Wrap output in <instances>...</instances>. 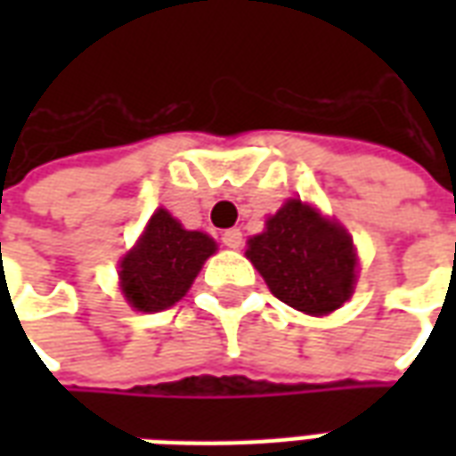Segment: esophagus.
Returning a JSON list of instances; mask_svg holds the SVG:
<instances>
[{"label": "esophagus", "mask_w": 456, "mask_h": 456, "mask_svg": "<svg viewBox=\"0 0 456 456\" xmlns=\"http://www.w3.org/2000/svg\"><path fill=\"white\" fill-rule=\"evenodd\" d=\"M222 244L227 248H239L244 244V239H241V232L239 229H227L224 234H222Z\"/></svg>", "instance_id": "obj_1"}]
</instances>
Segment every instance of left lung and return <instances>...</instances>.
<instances>
[{
    "mask_svg": "<svg viewBox=\"0 0 456 456\" xmlns=\"http://www.w3.org/2000/svg\"><path fill=\"white\" fill-rule=\"evenodd\" d=\"M247 258L278 300L315 317L352 297L359 266L349 232L300 200L266 219V229L248 239Z\"/></svg>",
    "mask_w": 456,
    "mask_h": 456,
    "instance_id": "obj_1",
    "label": "left lung"
}]
</instances>
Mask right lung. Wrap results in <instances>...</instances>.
<instances>
[{
  "label": "right lung",
  "mask_w": 456,
  "mask_h": 456,
  "mask_svg": "<svg viewBox=\"0 0 456 456\" xmlns=\"http://www.w3.org/2000/svg\"><path fill=\"white\" fill-rule=\"evenodd\" d=\"M217 251L205 232H190L168 209H156L143 234L119 264V286L134 310L160 313L175 305Z\"/></svg>",
  "instance_id": "1"
}]
</instances>
